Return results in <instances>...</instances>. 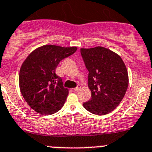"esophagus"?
Instances as JSON below:
<instances>
[{"label": "esophagus", "mask_w": 152, "mask_h": 152, "mask_svg": "<svg viewBox=\"0 0 152 152\" xmlns=\"http://www.w3.org/2000/svg\"><path fill=\"white\" fill-rule=\"evenodd\" d=\"M80 88H81V86H80V85H78L77 87L74 88H73V91H79Z\"/></svg>", "instance_id": "1"}]
</instances>
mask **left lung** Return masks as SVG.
<instances>
[{"label": "left lung", "mask_w": 152, "mask_h": 152, "mask_svg": "<svg viewBox=\"0 0 152 152\" xmlns=\"http://www.w3.org/2000/svg\"><path fill=\"white\" fill-rule=\"evenodd\" d=\"M88 71V85L91 98L83 103L90 113L103 115L115 109L124 97L128 73L121 58L102 46L80 49Z\"/></svg>", "instance_id": "8db88e82"}]
</instances>
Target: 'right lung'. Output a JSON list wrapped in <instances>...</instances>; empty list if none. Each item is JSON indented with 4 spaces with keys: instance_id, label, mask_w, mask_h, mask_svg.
Segmentation results:
<instances>
[{
    "instance_id": "1",
    "label": "right lung",
    "mask_w": 152,
    "mask_h": 152,
    "mask_svg": "<svg viewBox=\"0 0 152 152\" xmlns=\"http://www.w3.org/2000/svg\"><path fill=\"white\" fill-rule=\"evenodd\" d=\"M77 48L46 45L28 56L19 72V88L31 108L42 115H52L62 108L69 91L55 69L61 61L73 55Z\"/></svg>"
}]
</instances>
